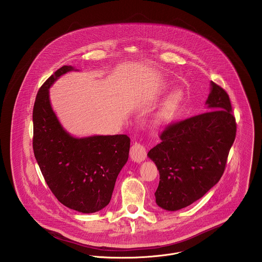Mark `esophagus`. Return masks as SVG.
I'll list each match as a JSON object with an SVG mask.
<instances>
[{
	"label": "esophagus",
	"mask_w": 262,
	"mask_h": 262,
	"mask_svg": "<svg viewBox=\"0 0 262 262\" xmlns=\"http://www.w3.org/2000/svg\"><path fill=\"white\" fill-rule=\"evenodd\" d=\"M130 156L132 158V160H134L136 162H141L146 158V149L143 145L136 142L131 147Z\"/></svg>",
	"instance_id": "esophagus-1"
}]
</instances>
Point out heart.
Masks as SVG:
<instances>
[{
    "label": "heart",
    "mask_w": 262,
    "mask_h": 262,
    "mask_svg": "<svg viewBox=\"0 0 262 262\" xmlns=\"http://www.w3.org/2000/svg\"><path fill=\"white\" fill-rule=\"evenodd\" d=\"M184 101V94L182 91H173L162 104L161 108L155 116V124H164L170 122L177 115Z\"/></svg>",
    "instance_id": "heart-1"
}]
</instances>
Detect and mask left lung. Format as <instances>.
<instances>
[{
	"label": "left lung",
	"instance_id": "obj_1",
	"mask_svg": "<svg viewBox=\"0 0 262 262\" xmlns=\"http://www.w3.org/2000/svg\"><path fill=\"white\" fill-rule=\"evenodd\" d=\"M208 112L168 124L148 156L159 170L156 204L178 211L201 199L223 176L236 137L228 94L211 81Z\"/></svg>",
	"mask_w": 262,
	"mask_h": 262
}]
</instances>
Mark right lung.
<instances>
[{
    "instance_id": "1",
    "label": "right lung",
    "mask_w": 262,
    "mask_h": 262,
    "mask_svg": "<svg viewBox=\"0 0 262 262\" xmlns=\"http://www.w3.org/2000/svg\"><path fill=\"white\" fill-rule=\"evenodd\" d=\"M73 67L63 66L41 85L33 108V150L47 186L66 207L95 213L111 201L119 172L128 160L127 135L75 138L60 125L50 101V85Z\"/></svg>"
}]
</instances>
